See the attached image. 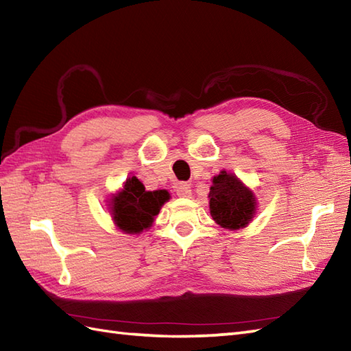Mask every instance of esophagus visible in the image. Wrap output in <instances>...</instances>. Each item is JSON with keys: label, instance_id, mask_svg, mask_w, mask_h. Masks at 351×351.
I'll return each instance as SVG.
<instances>
[{"label": "esophagus", "instance_id": "1", "mask_svg": "<svg viewBox=\"0 0 351 351\" xmlns=\"http://www.w3.org/2000/svg\"><path fill=\"white\" fill-rule=\"evenodd\" d=\"M176 194L179 197H191V194H193L191 185L186 184V182H181L176 186Z\"/></svg>", "mask_w": 351, "mask_h": 351}]
</instances>
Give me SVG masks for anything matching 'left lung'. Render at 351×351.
I'll list each match as a JSON object with an SVG mask.
<instances>
[{
    "mask_svg": "<svg viewBox=\"0 0 351 351\" xmlns=\"http://www.w3.org/2000/svg\"><path fill=\"white\" fill-rule=\"evenodd\" d=\"M209 197L212 218L222 228L239 230L252 221L256 197L236 175L222 170L213 176Z\"/></svg>",
    "mask_w": 351,
    "mask_h": 351,
    "instance_id": "obj_1",
    "label": "left lung"
}]
</instances>
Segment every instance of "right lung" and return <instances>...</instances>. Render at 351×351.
I'll list each match as a JSON object with an SVG mask.
<instances>
[{
  "label": "right lung",
  "mask_w": 351,
  "mask_h": 351,
  "mask_svg": "<svg viewBox=\"0 0 351 351\" xmlns=\"http://www.w3.org/2000/svg\"><path fill=\"white\" fill-rule=\"evenodd\" d=\"M169 199L166 190L147 191L139 179L132 176L110 202L112 221L128 234H139L152 226L156 215Z\"/></svg>",
  "instance_id": "obj_1"
}]
</instances>
